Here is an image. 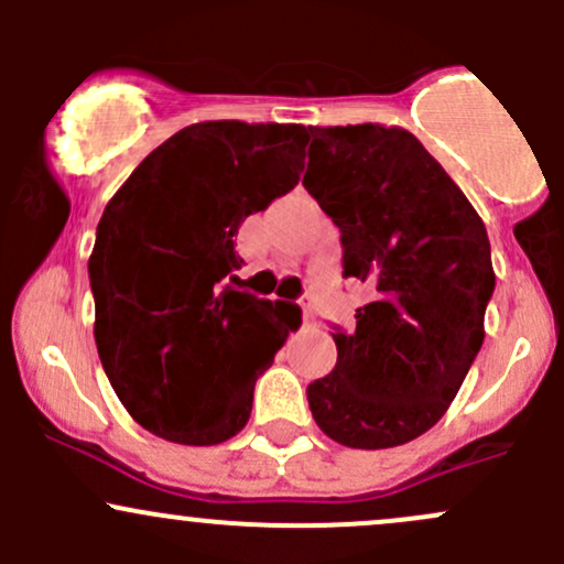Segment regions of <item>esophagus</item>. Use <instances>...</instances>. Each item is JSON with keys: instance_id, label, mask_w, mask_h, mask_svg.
Wrapping results in <instances>:
<instances>
[{"instance_id": "esophagus-1", "label": "esophagus", "mask_w": 564, "mask_h": 564, "mask_svg": "<svg viewBox=\"0 0 564 564\" xmlns=\"http://www.w3.org/2000/svg\"><path fill=\"white\" fill-rule=\"evenodd\" d=\"M303 322L308 324V327H311V324H316V316H314V311H311V305L305 303V300H303Z\"/></svg>"}]
</instances>
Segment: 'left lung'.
<instances>
[{
	"mask_svg": "<svg viewBox=\"0 0 564 564\" xmlns=\"http://www.w3.org/2000/svg\"><path fill=\"white\" fill-rule=\"evenodd\" d=\"M303 185L340 229L344 278L368 286L338 362L308 384L329 440L357 451L406 445L440 423L480 351L494 294L480 215L403 128H308Z\"/></svg>",
	"mask_w": 564,
	"mask_h": 564,
	"instance_id": "8db88e82",
	"label": "left lung"
}]
</instances>
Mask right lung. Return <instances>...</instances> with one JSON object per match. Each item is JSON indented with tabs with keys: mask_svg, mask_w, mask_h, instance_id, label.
<instances>
[{
	"mask_svg": "<svg viewBox=\"0 0 564 564\" xmlns=\"http://www.w3.org/2000/svg\"><path fill=\"white\" fill-rule=\"evenodd\" d=\"M308 130L196 122L152 150L106 204L89 283L95 344L141 429L220 445L246 429L259 373L300 327L297 305L237 292L235 235L300 182Z\"/></svg>",
	"mask_w": 564,
	"mask_h": 564,
	"instance_id": "1",
	"label": "right lung"
}]
</instances>
